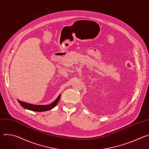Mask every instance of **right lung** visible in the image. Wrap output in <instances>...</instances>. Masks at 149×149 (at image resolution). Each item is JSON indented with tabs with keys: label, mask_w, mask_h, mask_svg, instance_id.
Listing matches in <instances>:
<instances>
[{
	"label": "right lung",
	"mask_w": 149,
	"mask_h": 149,
	"mask_svg": "<svg viewBox=\"0 0 149 149\" xmlns=\"http://www.w3.org/2000/svg\"><path fill=\"white\" fill-rule=\"evenodd\" d=\"M61 97V94L57 97V98L51 104L49 105H34V104H29L27 102H25L23 101H20L19 100H17L18 102L20 104V105L22 106V107L29 110L31 111H38V112H41V111H48L53 108H54L58 102L59 101V98Z\"/></svg>",
	"instance_id": "right-lung-1"
}]
</instances>
